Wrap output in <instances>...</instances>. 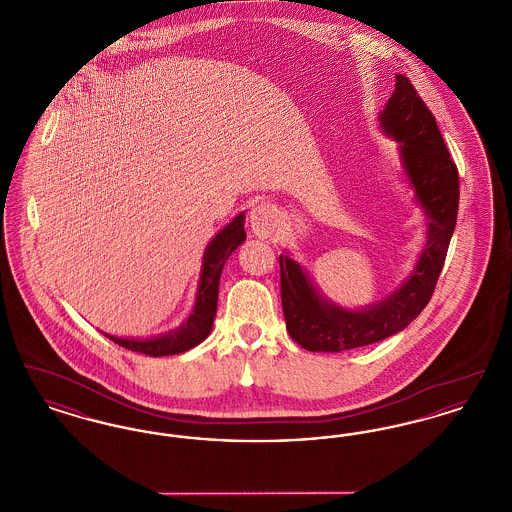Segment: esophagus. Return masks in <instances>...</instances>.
<instances>
[{
  "mask_svg": "<svg viewBox=\"0 0 512 512\" xmlns=\"http://www.w3.org/2000/svg\"><path fill=\"white\" fill-rule=\"evenodd\" d=\"M276 222H278V211L274 209V205L270 203H261V205H255L249 213V226H251V232L259 238H268L274 228H276Z\"/></svg>",
  "mask_w": 512,
  "mask_h": 512,
  "instance_id": "34e87169",
  "label": "esophagus"
}]
</instances>
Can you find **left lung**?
I'll return each mask as SVG.
<instances>
[{
  "instance_id": "8db88e82",
  "label": "left lung",
  "mask_w": 512,
  "mask_h": 512,
  "mask_svg": "<svg viewBox=\"0 0 512 512\" xmlns=\"http://www.w3.org/2000/svg\"><path fill=\"white\" fill-rule=\"evenodd\" d=\"M378 121L399 142V155L414 197L428 219L426 245L413 274L384 301L365 309H343L313 286L309 274L280 255V292L286 328L307 351L338 353L386 340L405 330L432 299L459 211V172L441 138L438 122L411 80L395 74V92Z\"/></svg>"
}]
</instances>
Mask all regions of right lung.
Instances as JSON below:
<instances>
[{
  "label": "right lung",
  "instance_id": "obj_1",
  "mask_svg": "<svg viewBox=\"0 0 512 512\" xmlns=\"http://www.w3.org/2000/svg\"><path fill=\"white\" fill-rule=\"evenodd\" d=\"M244 222L245 215L240 213L236 219H232L230 224H226L205 247L194 311L176 330H171L157 338H149V340H128V338H117L111 334H105V336L124 349L144 353L149 357L178 355L205 340L211 334L213 320L217 315L222 267H224L226 259L232 255V251L238 249V245L245 242Z\"/></svg>",
  "mask_w": 512,
  "mask_h": 512
}]
</instances>
